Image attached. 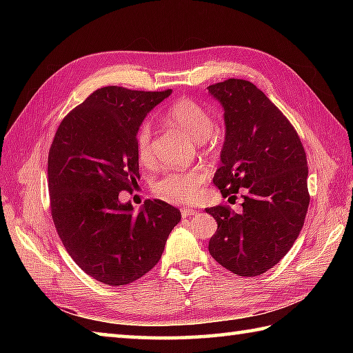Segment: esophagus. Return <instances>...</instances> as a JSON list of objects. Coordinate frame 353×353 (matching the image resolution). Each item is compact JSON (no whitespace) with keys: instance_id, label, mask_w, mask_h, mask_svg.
Segmentation results:
<instances>
[{"instance_id":"34e87169","label":"esophagus","mask_w":353,"mask_h":353,"mask_svg":"<svg viewBox=\"0 0 353 353\" xmlns=\"http://www.w3.org/2000/svg\"><path fill=\"white\" fill-rule=\"evenodd\" d=\"M182 216L183 219H188V216H191V215H196L197 214V211L196 209H192V208H182Z\"/></svg>"}]
</instances>
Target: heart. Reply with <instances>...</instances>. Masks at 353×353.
I'll list each match as a JSON object with an SVG mask.
<instances>
[{"label": "heart", "instance_id": "heart-1", "mask_svg": "<svg viewBox=\"0 0 353 353\" xmlns=\"http://www.w3.org/2000/svg\"><path fill=\"white\" fill-rule=\"evenodd\" d=\"M165 123L188 134L196 142H205L215 129L212 115L192 99H179L167 109L163 115ZM134 150L142 163L152 161V129L142 123L134 134ZM208 181V172L203 168L185 171H168L157 179L153 191L162 199L174 203H190L197 197L200 186Z\"/></svg>", "mask_w": 353, "mask_h": 353}]
</instances>
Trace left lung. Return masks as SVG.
Masks as SVG:
<instances>
[{"instance_id":"8db88e82","label":"left lung","mask_w":353,"mask_h":353,"mask_svg":"<svg viewBox=\"0 0 353 353\" xmlns=\"http://www.w3.org/2000/svg\"><path fill=\"white\" fill-rule=\"evenodd\" d=\"M224 108L226 138L214 185L223 197L241 190L243 211L208 208L216 224L209 253L238 276H259L294 244L310 205L308 163L294 127L252 81L208 88Z\"/></svg>"}]
</instances>
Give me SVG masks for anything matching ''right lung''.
Listing matches in <instances>:
<instances>
[{"label":"right lung","instance_id":"add662e5","mask_svg":"<svg viewBox=\"0 0 353 353\" xmlns=\"http://www.w3.org/2000/svg\"><path fill=\"white\" fill-rule=\"evenodd\" d=\"M170 94L97 89L62 119L50 147V206L57 234L86 274L112 287L148 273L181 221V211L162 200H147L133 212L118 199L138 185V127Z\"/></svg>","mask_w":353,"mask_h":353}]
</instances>
